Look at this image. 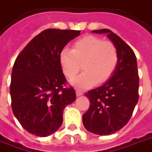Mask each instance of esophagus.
<instances>
[{
	"label": "esophagus",
	"mask_w": 152,
	"mask_h": 152,
	"mask_svg": "<svg viewBox=\"0 0 152 152\" xmlns=\"http://www.w3.org/2000/svg\"><path fill=\"white\" fill-rule=\"evenodd\" d=\"M76 96H81V95H83V92H82L81 90H80V89H76Z\"/></svg>",
	"instance_id": "esophagus-1"
}]
</instances>
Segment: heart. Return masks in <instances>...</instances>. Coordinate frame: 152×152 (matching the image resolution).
Listing matches in <instances>:
<instances>
[{
	"instance_id": "obj_1",
	"label": "heart",
	"mask_w": 152,
	"mask_h": 152,
	"mask_svg": "<svg viewBox=\"0 0 152 152\" xmlns=\"http://www.w3.org/2000/svg\"><path fill=\"white\" fill-rule=\"evenodd\" d=\"M118 51L113 42L103 41L99 37L87 35L76 40L72 50L64 49L59 54L63 72L73 79L82 68L84 72L72 80L79 88H88L107 81L118 64Z\"/></svg>"
}]
</instances>
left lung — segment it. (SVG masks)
<instances>
[{
  "instance_id": "1",
  "label": "left lung",
  "mask_w": 152,
  "mask_h": 152,
  "mask_svg": "<svg viewBox=\"0 0 152 152\" xmlns=\"http://www.w3.org/2000/svg\"><path fill=\"white\" fill-rule=\"evenodd\" d=\"M107 34L118 51V64L110 80L85 93L90 104L82 120L86 130L99 135L115 133L127 124L139 101V76L134 52L118 35L108 29L93 30Z\"/></svg>"
}]
</instances>
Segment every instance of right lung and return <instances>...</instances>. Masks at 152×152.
Returning a JSON list of instances; mask_svg holds the SVG:
<instances>
[{
    "label": "right lung",
    "instance_id": "obj_1",
    "mask_svg": "<svg viewBox=\"0 0 152 152\" xmlns=\"http://www.w3.org/2000/svg\"><path fill=\"white\" fill-rule=\"evenodd\" d=\"M80 30L47 29L36 35L19 53L13 64L10 96L14 116L25 130L46 137L63 122V111L76 100L73 87L59 62L65 46Z\"/></svg>",
    "mask_w": 152,
    "mask_h": 152
}]
</instances>
